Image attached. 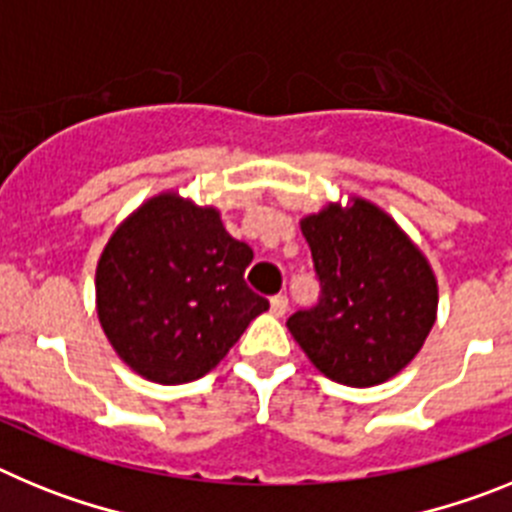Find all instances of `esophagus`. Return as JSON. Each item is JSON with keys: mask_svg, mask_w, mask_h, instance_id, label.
I'll return each mask as SVG.
<instances>
[{"mask_svg": "<svg viewBox=\"0 0 512 512\" xmlns=\"http://www.w3.org/2000/svg\"><path fill=\"white\" fill-rule=\"evenodd\" d=\"M284 312H287V297H284V295L271 297V315H277V318H282Z\"/></svg>", "mask_w": 512, "mask_h": 512, "instance_id": "esophagus-1", "label": "esophagus"}]
</instances>
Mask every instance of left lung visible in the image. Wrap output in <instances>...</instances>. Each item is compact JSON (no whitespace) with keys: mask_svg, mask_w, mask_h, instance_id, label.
<instances>
[{"mask_svg":"<svg viewBox=\"0 0 512 512\" xmlns=\"http://www.w3.org/2000/svg\"><path fill=\"white\" fill-rule=\"evenodd\" d=\"M320 277V302L287 320L328 379L374 387L418 356L436 323L438 282L392 215L364 197L328 202L300 220Z\"/></svg>","mask_w":512,"mask_h":512,"instance_id":"1","label":"left lung"}]
</instances>
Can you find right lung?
<instances>
[{
	"mask_svg": "<svg viewBox=\"0 0 512 512\" xmlns=\"http://www.w3.org/2000/svg\"><path fill=\"white\" fill-rule=\"evenodd\" d=\"M253 251L220 210L153 194L110 235L97 261V318L125 364L148 382L184 384L228 356L269 310L243 282Z\"/></svg>",
	"mask_w": 512,
	"mask_h": 512,
	"instance_id": "add662e5",
	"label": "right lung"
}]
</instances>
